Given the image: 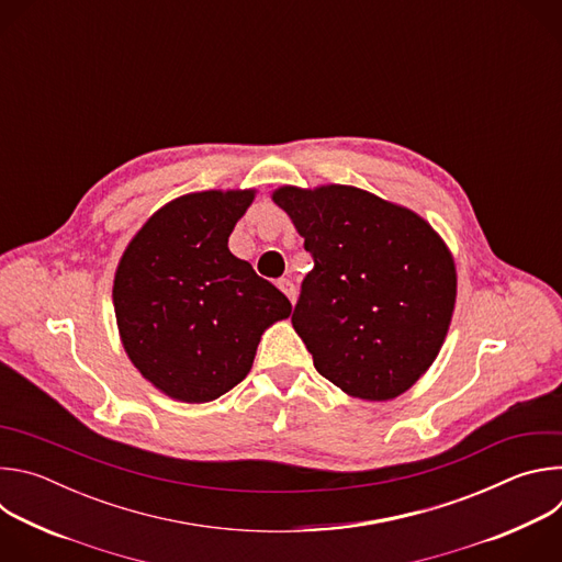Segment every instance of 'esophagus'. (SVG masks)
<instances>
[{
  "instance_id": "obj_1",
  "label": "esophagus",
  "mask_w": 562,
  "mask_h": 562,
  "mask_svg": "<svg viewBox=\"0 0 562 562\" xmlns=\"http://www.w3.org/2000/svg\"><path fill=\"white\" fill-rule=\"evenodd\" d=\"M278 289L291 300V304L295 302V284L291 280H278Z\"/></svg>"
}]
</instances>
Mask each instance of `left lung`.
Instances as JSON below:
<instances>
[{"instance_id":"8db88e82","label":"left lung","mask_w":562,"mask_h":562,"mask_svg":"<svg viewBox=\"0 0 562 562\" xmlns=\"http://www.w3.org/2000/svg\"><path fill=\"white\" fill-rule=\"evenodd\" d=\"M313 269L291 323L319 375L360 400L405 393L436 360L456 304V265L418 213L342 184L282 187Z\"/></svg>"}]
</instances>
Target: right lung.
Wrapping results in <instances>:
<instances>
[{"instance_id":"right-lung-1","label":"right lung","mask_w":562,"mask_h":562,"mask_svg":"<svg viewBox=\"0 0 562 562\" xmlns=\"http://www.w3.org/2000/svg\"><path fill=\"white\" fill-rule=\"evenodd\" d=\"M256 191H202L159 211L128 243L113 282L122 345L135 369L182 403H209L251 371L267 327L291 302L228 251Z\"/></svg>"}]
</instances>
